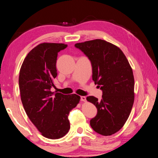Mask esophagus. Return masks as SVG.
Listing matches in <instances>:
<instances>
[{"label":"esophagus","instance_id":"esophagus-1","mask_svg":"<svg viewBox=\"0 0 158 158\" xmlns=\"http://www.w3.org/2000/svg\"><path fill=\"white\" fill-rule=\"evenodd\" d=\"M81 100L83 102H85L86 101V97L85 96H81Z\"/></svg>","mask_w":158,"mask_h":158}]
</instances>
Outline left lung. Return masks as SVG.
<instances>
[{"label": "left lung", "mask_w": 158, "mask_h": 158, "mask_svg": "<svg viewBox=\"0 0 158 158\" xmlns=\"http://www.w3.org/2000/svg\"><path fill=\"white\" fill-rule=\"evenodd\" d=\"M88 57L92 79L102 90V99L87 97L98 110L90 126L96 132L110 136L122 128L128 118L135 101V79L126 56L118 47L105 40L76 43Z\"/></svg>", "instance_id": "left-lung-1"}]
</instances>
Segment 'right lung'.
I'll use <instances>...</instances> for the list:
<instances>
[{
    "label": "right lung",
    "mask_w": 158,
    "mask_h": 158,
    "mask_svg": "<svg viewBox=\"0 0 158 158\" xmlns=\"http://www.w3.org/2000/svg\"><path fill=\"white\" fill-rule=\"evenodd\" d=\"M64 43H43L30 52L19 75L21 100L29 119L41 135L50 139L64 136L70 129L69 112L77 106L80 96L53 92L51 88L58 75V53Z\"/></svg>",
    "instance_id": "1"
}]
</instances>
